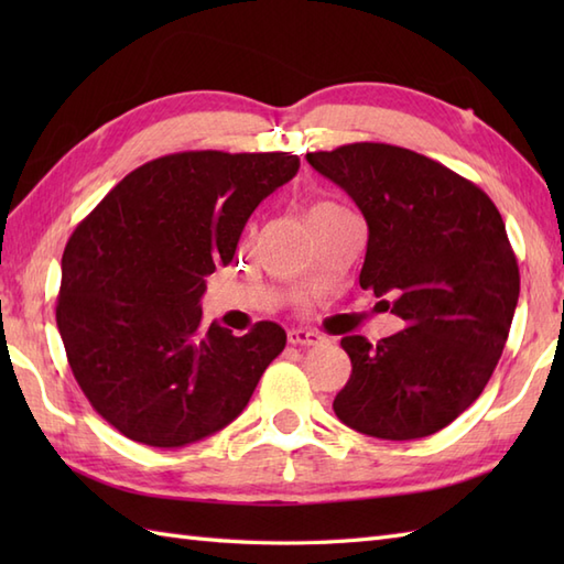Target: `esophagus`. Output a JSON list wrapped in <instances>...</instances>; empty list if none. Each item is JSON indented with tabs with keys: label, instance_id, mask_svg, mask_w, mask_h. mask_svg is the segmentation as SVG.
I'll list each match as a JSON object with an SVG mask.
<instances>
[{
	"label": "esophagus",
	"instance_id": "obj_1",
	"mask_svg": "<svg viewBox=\"0 0 564 564\" xmlns=\"http://www.w3.org/2000/svg\"><path fill=\"white\" fill-rule=\"evenodd\" d=\"M289 341L293 346H317V344H322V337H319L317 332H310V329L297 327V329L289 332Z\"/></svg>",
	"mask_w": 564,
	"mask_h": 564
}]
</instances>
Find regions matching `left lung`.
<instances>
[{
    "mask_svg": "<svg viewBox=\"0 0 564 564\" xmlns=\"http://www.w3.org/2000/svg\"><path fill=\"white\" fill-rule=\"evenodd\" d=\"M368 223L358 283L404 319L370 344L341 339L351 378L334 412L366 436H431L480 398L509 339L519 263L497 206L436 160L386 142L307 152Z\"/></svg>",
    "mask_w": 564,
    "mask_h": 564,
    "instance_id": "8db88e82",
    "label": "left lung"
}]
</instances>
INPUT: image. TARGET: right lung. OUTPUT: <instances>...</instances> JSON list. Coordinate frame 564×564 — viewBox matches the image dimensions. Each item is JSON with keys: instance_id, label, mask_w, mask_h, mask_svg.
Masks as SVG:
<instances>
[{"instance_id": "add662e5", "label": "right lung", "mask_w": 564, "mask_h": 564, "mask_svg": "<svg viewBox=\"0 0 564 564\" xmlns=\"http://www.w3.org/2000/svg\"><path fill=\"white\" fill-rule=\"evenodd\" d=\"M291 152L191 150L130 172L67 239L55 319L72 376L123 436L178 448L245 410L285 332L203 327L200 295L249 215L297 174Z\"/></svg>"}]
</instances>
